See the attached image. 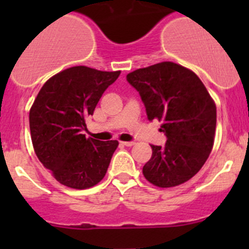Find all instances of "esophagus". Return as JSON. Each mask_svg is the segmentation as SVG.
I'll return each mask as SVG.
<instances>
[{
    "label": "esophagus",
    "mask_w": 249,
    "mask_h": 249,
    "mask_svg": "<svg viewBox=\"0 0 249 249\" xmlns=\"http://www.w3.org/2000/svg\"><path fill=\"white\" fill-rule=\"evenodd\" d=\"M123 145H126V147H131V145L135 144V142H132V141H130V142H120Z\"/></svg>",
    "instance_id": "1"
}]
</instances>
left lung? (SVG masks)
<instances>
[{
	"label": "left lung",
	"mask_w": 249,
	"mask_h": 249,
	"mask_svg": "<svg viewBox=\"0 0 249 249\" xmlns=\"http://www.w3.org/2000/svg\"><path fill=\"white\" fill-rule=\"evenodd\" d=\"M139 91L148 120L162 122L165 145H152L143 166L145 179L160 188L179 185L196 175L214 142L217 109L207 89L193 71L165 61L126 76Z\"/></svg>",
	"instance_id": "1"
}]
</instances>
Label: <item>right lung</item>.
Listing matches in <instances>:
<instances>
[{"label":"right lung","mask_w":249,"mask_h":249,"mask_svg":"<svg viewBox=\"0 0 249 249\" xmlns=\"http://www.w3.org/2000/svg\"><path fill=\"white\" fill-rule=\"evenodd\" d=\"M120 71L87 66L64 70L48 79L30 109L35 153L57 182L73 189L94 187L106 175L118 141L87 139L85 118L92 115Z\"/></svg>","instance_id":"right-lung-1"}]
</instances>
